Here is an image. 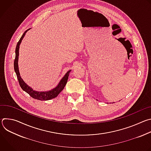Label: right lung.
Listing matches in <instances>:
<instances>
[{
	"label": "right lung",
	"mask_w": 151,
	"mask_h": 151,
	"mask_svg": "<svg viewBox=\"0 0 151 151\" xmlns=\"http://www.w3.org/2000/svg\"><path fill=\"white\" fill-rule=\"evenodd\" d=\"M27 30L25 31V32L23 33L22 36L21 37L20 39L17 43V45L15 49V58L14 60V70L16 73L17 76L18 81L19 82V84L20 85L21 88L23 89L24 91H26L27 93H28L32 97L33 99L39 100H51L52 99H54L64 89V87L66 86V84L67 83L68 77L69 75V73L71 70L68 71L66 75H64V76L61 79V80L60 81L59 83L57 86L56 87H55L54 89L48 91H36L33 90L31 87H30L28 85H27L24 81L21 79L20 75H19V72L18 70V55H19V45L21 42V40L23 39L24 36H25L26 32L29 30Z\"/></svg>",
	"instance_id": "obj_1"
}]
</instances>
